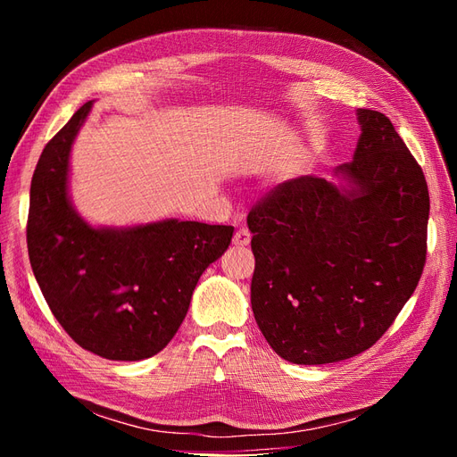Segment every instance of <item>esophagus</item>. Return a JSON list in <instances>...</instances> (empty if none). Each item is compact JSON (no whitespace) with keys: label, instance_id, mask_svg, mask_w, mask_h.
Here are the masks:
<instances>
[{"label":"esophagus","instance_id":"34e87169","mask_svg":"<svg viewBox=\"0 0 457 457\" xmlns=\"http://www.w3.org/2000/svg\"><path fill=\"white\" fill-rule=\"evenodd\" d=\"M250 242H252V234H250V230H245V228H240L232 238V244L237 247H245V245H250Z\"/></svg>","mask_w":457,"mask_h":457}]
</instances>
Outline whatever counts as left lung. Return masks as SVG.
Listing matches in <instances>:
<instances>
[{"label": "left lung", "instance_id": "obj_1", "mask_svg": "<svg viewBox=\"0 0 457 457\" xmlns=\"http://www.w3.org/2000/svg\"><path fill=\"white\" fill-rule=\"evenodd\" d=\"M353 162L336 181L278 185L247 215L252 309L272 351L294 364L370 349L416 289L427 253L425 175L391 120L358 108Z\"/></svg>", "mask_w": 457, "mask_h": 457}]
</instances>
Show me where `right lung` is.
Instances as JSON below:
<instances>
[{
	"mask_svg": "<svg viewBox=\"0 0 457 457\" xmlns=\"http://www.w3.org/2000/svg\"><path fill=\"white\" fill-rule=\"evenodd\" d=\"M93 108L86 103L46 145L26 227L36 280L79 347L108 361L158 354L183 324L202 272L227 252L234 227L162 219L95 227L71 198V152Z\"/></svg>",
	"mask_w": 457,
	"mask_h": 457,
	"instance_id": "add662e5",
	"label": "right lung"
}]
</instances>
